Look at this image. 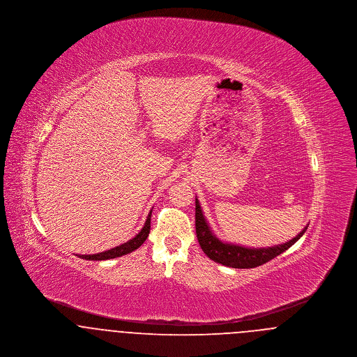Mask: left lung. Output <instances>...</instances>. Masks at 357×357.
Here are the masks:
<instances>
[{"mask_svg": "<svg viewBox=\"0 0 357 357\" xmlns=\"http://www.w3.org/2000/svg\"><path fill=\"white\" fill-rule=\"evenodd\" d=\"M307 226H305L297 236L291 238L288 242L275 245L271 248H245L241 245H234L221 241L217 237L210 225L204 218L202 207L198 198H195V230L198 242L204 250V255L214 262L222 264L229 268L236 269H252L259 265L269 262L274 257L288 250L291 245H294L300 238L304 236Z\"/></svg>", "mask_w": 357, "mask_h": 357, "instance_id": "left-lung-1", "label": "left lung"}]
</instances>
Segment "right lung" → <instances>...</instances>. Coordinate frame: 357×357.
I'll return each instance as SVG.
<instances>
[{
    "label": "right lung",
    "mask_w": 357,
    "mask_h": 357,
    "mask_svg": "<svg viewBox=\"0 0 357 357\" xmlns=\"http://www.w3.org/2000/svg\"><path fill=\"white\" fill-rule=\"evenodd\" d=\"M151 213H153V210L149 213L147 220L144 222V226L142 227V230L136 234L135 237L131 238L130 241L121 243V245L116 246V248H112V249H109V250L102 252V253H96V255H79L77 257H79V258H83V259H89V261H104V259H112V258H116V257H121V255L132 253L139 246H142V243L147 239L149 234H150V229H151Z\"/></svg>",
    "instance_id": "right-lung-1"
}]
</instances>
